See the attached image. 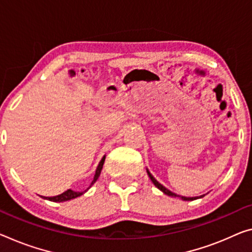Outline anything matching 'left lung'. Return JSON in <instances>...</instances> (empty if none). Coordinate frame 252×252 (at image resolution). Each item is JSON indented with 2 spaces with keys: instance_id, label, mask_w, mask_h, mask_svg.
Masks as SVG:
<instances>
[{
  "instance_id": "left-lung-1",
  "label": "left lung",
  "mask_w": 252,
  "mask_h": 252,
  "mask_svg": "<svg viewBox=\"0 0 252 252\" xmlns=\"http://www.w3.org/2000/svg\"><path fill=\"white\" fill-rule=\"evenodd\" d=\"M148 175H149V177H150V179L152 180V183L157 186V187L160 189L161 191H163L165 195H168V196H172V197H176L177 195L175 192H172V191H170L169 189H166L164 186H162L160 183H158V181H157V179L156 178H154L152 175H151V173L149 172V170H148ZM204 196V195H203ZM203 196H200V197H203ZM180 197V196H179ZM181 198H183L184 200H193V199H197L198 198V197H181Z\"/></svg>"
}]
</instances>
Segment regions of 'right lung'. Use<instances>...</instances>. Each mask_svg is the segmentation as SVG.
Returning <instances> with one entry per match:
<instances>
[{"label":"right lung","mask_w":252,"mask_h":252,"mask_svg":"<svg viewBox=\"0 0 252 252\" xmlns=\"http://www.w3.org/2000/svg\"><path fill=\"white\" fill-rule=\"evenodd\" d=\"M104 158H106V157H103V158H101V161H100V163H99V165H98V168H96V170H95V175H94V180H92L91 186L95 183L96 179H98L99 176H100V173H101L102 165H103V163H104ZM91 186H90V187H91ZM90 187H89V188H90ZM89 188H88V189H89ZM88 189H87V190H88ZM87 190H84V191H82V192H77V191H73V190H71V189H68V190L64 191L63 193H61V195H59V196H54V197H44V198L52 200V202H65V200H69V199L76 198V197H79V196H81V195H83V193L86 192Z\"/></svg>","instance_id":"1"}]
</instances>
